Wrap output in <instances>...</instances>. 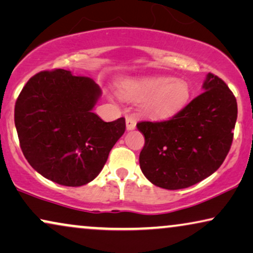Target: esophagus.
<instances>
[{"label": "esophagus", "instance_id": "obj_1", "mask_svg": "<svg viewBox=\"0 0 253 253\" xmlns=\"http://www.w3.org/2000/svg\"><path fill=\"white\" fill-rule=\"evenodd\" d=\"M135 127H136V120L132 117H127L126 118V128H127V130L135 129Z\"/></svg>", "mask_w": 253, "mask_h": 253}]
</instances>
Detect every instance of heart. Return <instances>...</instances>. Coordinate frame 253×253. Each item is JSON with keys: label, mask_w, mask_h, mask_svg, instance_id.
Listing matches in <instances>:
<instances>
[{"label": "heart", "mask_w": 253, "mask_h": 253, "mask_svg": "<svg viewBox=\"0 0 253 253\" xmlns=\"http://www.w3.org/2000/svg\"><path fill=\"white\" fill-rule=\"evenodd\" d=\"M121 91L136 99H144V112L156 119H168L179 113L190 102V84L172 77H153L128 81L121 84Z\"/></svg>", "instance_id": "b5f03b06"}]
</instances>
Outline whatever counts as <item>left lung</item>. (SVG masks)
<instances>
[{
  "instance_id": "1",
  "label": "left lung",
  "mask_w": 253,
  "mask_h": 253,
  "mask_svg": "<svg viewBox=\"0 0 253 253\" xmlns=\"http://www.w3.org/2000/svg\"><path fill=\"white\" fill-rule=\"evenodd\" d=\"M204 92L166 121H141L144 135L140 168L148 180L180 190L214 173L230 150L237 102L220 77L208 74Z\"/></svg>"
}]
</instances>
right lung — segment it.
<instances>
[{"label": "right lung", "mask_w": 253, "mask_h": 253, "mask_svg": "<svg viewBox=\"0 0 253 253\" xmlns=\"http://www.w3.org/2000/svg\"><path fill=\"white\" fill-rule=\"evenodd\" d=\"M102 96L95 81L65 69L31 77L15 105L24 156L47 179L82 186L95 179L126 129L125 118L105 123L93 107Z\"/></svg>", "instance_id": "right-lung-1"}]
</instances>
